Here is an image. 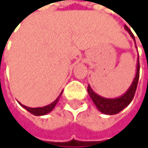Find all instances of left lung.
<instances>
[{"instance_id": "1", "label": "left lung", "mask_w": 148, "mask_h": 148, "mask_svg": "<svg viewBox=\"0 0 148 148\" xmlns=\"http://www.w3.org/2000/svg\"><path fill=\"white\" fill-rule=\"evenodd\" d=\"M124 27L135 42L134 36L132 33V31L128 29V27L125 26ZM135 47H136V44H135ZM139 70H140V65H139V56H138L137 63H136V72H135L134 80H132L130 87L128 88V90L123 93L122 95L116 97V98H106V97L97 95L95 92H93L91 86L88 85L89 95H90L92 102L95 103L97 109H98L101 113L106 114V115H115V114H118L119 112H121L122 109H124L126 106H129L132 98H134L136 88H137V83L139 79Z\"/></svg>"}]
</instances>
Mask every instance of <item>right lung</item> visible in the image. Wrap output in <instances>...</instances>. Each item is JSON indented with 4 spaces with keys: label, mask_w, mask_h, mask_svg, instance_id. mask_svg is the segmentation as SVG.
Listing matches in <instances>:
<instances>
[{
    "label": "right lung",
    "mask_w": 148,
    "mask_h": 148,
    "mask_svg": "<svg viewBox=\"0 0 148 148\" xmlns=\"http://www.w3.org/2000/svg\"><path fill=\"white\" fill-rule=\"evenodd\" d=\"M61 95H62V92L60 93V95L53 102V103H51L50 105L45 106H42V108H29V106H24V105H22L20 103H19V104H20V106H22V108L27 109L29 113L35 115V116H44V115L50 113L53 108H55V106H56L57 102L59 101V99H60Z\"/></svg>",
    "instance_id": "obj_1"
}]
</instances>
